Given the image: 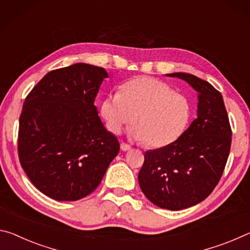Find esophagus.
Instances as JSON below:
<instances>
[{
    "label": "esophagus",
    "instance_id": "obj_1",
    "mask_svg": "<svg viewBox=\"0 0 250 250\" xmlns=\"http://www.w3.org/2000/svg\"><path fill=\"white\" fill-rule=\"evenodd\" d=\"M121 149L123 152H127V150L132 149V147H130L128 144H125V143H122L121 144Z\"/></svg>",
    "mask_w": 250,
    "mask_h": 250
}]
</instances>
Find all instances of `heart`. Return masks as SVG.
Instances as JSON below:
<instances>
[{"label": "heart", "mask_w": 250, "mask_h": 250, "mask_svg": "<svg viewBox=\"0 0 250 250\" xmlns=\"http://www.w3.org/2000/svg\"><path fill=\"white\" fill-rule=\"evenodd\" d=\"M101 114L109 132L120 134L133 121L128 136L158 148L173 144L184 134L191 117V105L165 82L138 76L123 84L120 93L106 96Z\"/></svg>", "instance_id": "obj_1"}]
</instances>
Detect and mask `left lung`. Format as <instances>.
<instances>
[{
  "instance_id": "1",
  "label": "left lung",
  "mask_w": 250,
  "mask_h": 250,
  "mask_svg": "<svg viewBox=\"0 0 250 250\" xmlns=\"http://www.w3.org/2000/svg\"><path fill=\"white\" fill-rule=\"evenodd\" d=\"M167 76L184 80L198 93L197 118L173 144L147 150L138 183L154 205L181 210L203 202L218 184L231 128L222 94L211 84L187 73Z\"/></svg>"
}]
</instances>
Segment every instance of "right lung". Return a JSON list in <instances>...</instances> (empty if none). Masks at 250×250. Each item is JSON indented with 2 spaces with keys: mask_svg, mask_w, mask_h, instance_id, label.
<instances>
[{
  "mask_svg": "<svg viewBox=\"0 0 250 250\" xmlns=\"http://www.w3.org/2000/svg\"><path fill=\"white\" fill-rule=\"evenodd\" d=\"M106 77L103 67L76 63L47 73L25 98L19 158L47 197L74 202L89 195L120 152L94 105Z\"/></svg>",
  "mask_w": 250,
  "mask_h": 250,
  "instance_id": "right-lung-1",
  "label": "right lung"
}]
</instances>
